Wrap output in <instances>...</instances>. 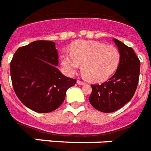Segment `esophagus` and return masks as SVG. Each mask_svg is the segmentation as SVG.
Masks as SVG:
<instances>
[{
  "label": "esophagus",
  "mask_w": 151,
  "mask_h": 151,
  "mask_svg": "<svg viewBox=\"0 0 151 151\" xmlns=\"http://www.w3.org/2000/svg\"><path fill=\"white\" fill-rule=\"evenodd\" d=\"M77 83H78V85H85L86 82H84V81H82L81 80H78L77 81Z\"/></svg>",
  "instance_id": "34e87169"
}]
</instances>
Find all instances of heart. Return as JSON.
I'll use <instances>...</instances> for the list:
<instances>
[{"label": "heart", "mask_w": 151, "mask_h": 151, "mask_svg": "<svg viewBox=\"0 0 151 151\" xmlns=\"http://www.w3.org/2000/svg\"><path fill=\"white\" fill-rule=\"evenodd\" d=\"M62 64L70 74L82 65V73L93 82H101L113 74L120 63V52L114 46L97 41L79 40L71 46L70 53L61 56Z\"/></svg>", "instance_id": "b5f03b06"}]
</instances>
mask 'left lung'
<instances>
[{"label": "left lung", "mask_w": 151, "mask_h": 151, "mask_svg": "<svg viewBox=\"0 0 151 151\" xmlns=\"http://www.w3.org/2000/svg\"><path fill=\"white\" fill-rule=\"evenodd\" d=\"M120 52V63L116 72L102 84L91 85L88 101L102 112H113L121 109L134 96L139 83L140 61L132 47L113 39Z\"/></svg>", "instance_id": "obj_1"}]
</instances>
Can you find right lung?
<instances>
[{
    "label": "right lung",
    "instance_id": "add662e5",
    "mask_svg": "<svg viewBox=\"0 0 151 151\" xmlns=\"http://www.w3.org/2000/svg\"><path fill=\"white\" fill-rule=\"evenodd\" d=\"M58 65V55L52 41L37 40L17 49L10 73L15 93L25 106L47 113L63 104L66 90L77 81L63 75Z\"/></svg>",
    "mask_w": 151,
    "mask_h": 151
}]
</instances>
